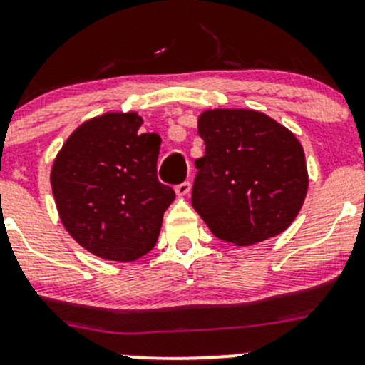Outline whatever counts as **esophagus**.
Listing matches in <instances>:
<instances>
[{
  "label": "esophagus",
  "instance_id": "34e87169",
  "mask_svg": "<svg viewBox=\"0 0 365 365\" xmlns=\"http://www.w3.org/2000/svg\"><path fill=\"white\" fill-rule=\"evenodd\" d=\"M175 190H176V194H178V196H187V194L190 192V182L178 183V185L175 187Z\"/></svg>",
  "mask_w": 365,
  "mask_h": 365
}]
</instances>
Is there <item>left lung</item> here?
<instances>
[{
	"label": "left lung",
	"instance_id": "obj_1",
	"mask_svg": "<svg viewBox=\"0 0 365 365\" xmlns=\"http://www.w3.org/2000/svg\"><path fill=\"white\" fill-rule=\"evenodd\" d=\"M205 155L196 159L192 206L219 240L252 245L282 233L304 205L307 169L295 135L247 109L200 116Z\"/></svg>",
	"mask_w": 365,
	"mask_h": 365
}]
</instances>
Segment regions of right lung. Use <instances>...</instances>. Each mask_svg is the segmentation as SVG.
<instances>
[{
  "label": "right lung",
  "instance_id": "add662e5",
  "mask_svg": "<svg viewBox=\"0 0 365 365\" xmlns=\"http://www.w3.org/2000/svg\"><path fill=\"white\" fill-rule=\"evenodd\" d=\"M134 113L81 125L51 171L65 230L98 257L135 261L155 247L175 190L157 178L160 138L141 134Z\"/></svg>",
  "mask_w": 365,
  "mask_h": 365
}]
</instances>
